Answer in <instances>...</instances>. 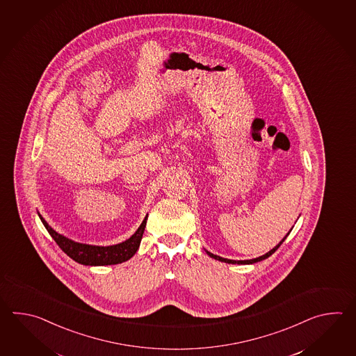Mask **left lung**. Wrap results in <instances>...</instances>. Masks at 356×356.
I'll list each match as a JSON object with an SVG mask.
<instances>
[{
    "instance_id": "left-lung-1",
    "label": "left lung",
    "mask_w": 356,
    "mask_h": 356,
    "mask_svg": "<svg viewBox=\"0 0 356 356\" xmlns=\"http://www.w3.org/2000/svg\"><path fill=\"white\" fill-rule=\"evenodd\" d=\"M291 232V230H290ZM290 232H289L288 234L285 235L284 238H282V241H281L275 248H273V250H270V252H267L266 254H264V256H261V257L257 258H253V259H245V261H234V259H227V258H222L220 257V256H216V254H212V253H210L209 250H206V253L210 256L211 258H215V259H218V261H221V262H225V264H233V265H235V264H238V265H252V264H256V262H259V261H262V259H266V258L270 257L273 253H275L276 250H277V248L280 247L281 244H282V242L286 239V236H288L289 234H290Z\"/></svg>"
}]
</instances>
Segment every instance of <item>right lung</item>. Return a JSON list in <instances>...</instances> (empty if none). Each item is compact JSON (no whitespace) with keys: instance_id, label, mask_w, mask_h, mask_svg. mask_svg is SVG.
Listing matches in <instances>:
<instances>
[{"instance_id":"right-lung-1","label":"right lung","mask_w":356,"mask_h":356,"mask_svg":"<svg viewBox=\"0 0 356 356\" xmlns=\"http://www.w3.org/2000/svg\"><path fill=\"white\" fill-rule=\"evenodd\" d=\"M39 218L48 230V233L54 238V242L58 244L60 250H63L68 257L72 258L77 264L85 266L117 265V264L126 262V261H129V258L134 257V254L136 253L140 247L145 227H146V220H147V216H146L144 221L141 222V225L137 229L136 233L127 241L115 244V245L100 247V245H90V244L74 242L66 236L58 234L56 230L48 225V222L40 215H39Z\"/></svg>"}]
</instances>
